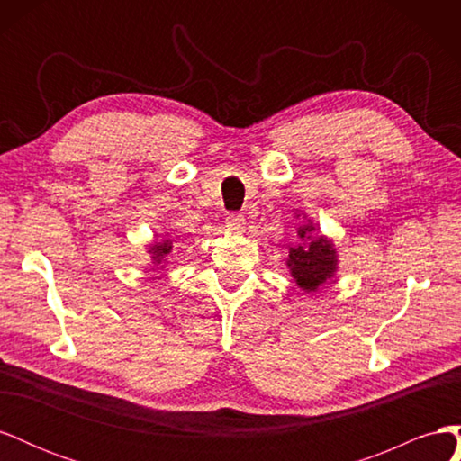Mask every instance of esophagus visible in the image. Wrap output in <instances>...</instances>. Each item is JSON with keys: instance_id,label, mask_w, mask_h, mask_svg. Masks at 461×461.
Masks as SVG:
<instances>
[{"instance_id": "1", "label": "esophagus", "mask_w": 461, "mask_h": 461, "mask_svg": "<svg viewBox=\"0 0 461 461\" xmlns=\"http://www.w3.org/2000/svg\"><path fill=\"white\" fill-rule=\"evenodd\" d=\"M225 225H227V229L229 230H232V232H242L244 230V215H240V213H229L227 217H225Z\"/></svg>"}]
</instances>
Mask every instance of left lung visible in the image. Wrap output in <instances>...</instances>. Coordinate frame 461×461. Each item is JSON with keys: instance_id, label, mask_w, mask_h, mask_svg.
I'll return each mask as SVG.
<instances>
[{"instance_id": "obj_1", "label": "left lung", "mask_w": 461, "mask_h": 461, "mask_svg": "<svg viewBox=\"0 0 461 461\" xmlns=\"http://www.w3.org/2000/svg\"><path fill=\"white\" fill-rule=\"evenodd\" d=\"M300 244L290 248L288 267L300 288L315 292L337 269V252L308 222L298 229Z\"/></svg>"}]
</instances>
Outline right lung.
I'll use <instances>...</instances> for the list:
<instances>
[{"label": "right lung", "instance_id": "obj_1", "mask_svg": "<svg viewBox=\"0 0 461 461\" xmlns=\"http://www.w3.org/2000/svg\"><path fill=\"white\" fill-rule=\"evenodd\" d=\"M171 252V246H169V240L167 242H163V244H156L151 248V254H153V261L156 263H161V259H163V256L165 254H169Z\"/></svg>", "mask_w": 461, "mask_h": 461}]
</instances>
